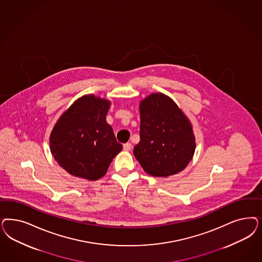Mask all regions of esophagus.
I'll use <instances>...</instances> for the list:
<instances>
[{
  "label": "esophagus",
  "instance_id": "34e87169",
  "mask_svg": "<svg viewBox=\"0 0 262 262\" xmlns=\"http://www.w3.org/2000/svg\"><path fill=\"white\" fill-rule=\"evenodd\" d=\"M131 148H132V144H130V143H126V144H123V150L130 151Z\"/></svg>",
  "mask_w": 262,
  "mask_h": 262
}]
</instances>
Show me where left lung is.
<instances>
[{"instance_id":"obj_1","label":"left lung","mask_w":262,"mask_h":262,"mask_svg":"<svg viewBox=\"0 0 262 262\" xmlns=\"http://www.w3.org/2000/svg\"><path fill=\"white\" fill-rule=\"evenodd\" d=\"M140 143L133 153L144 171L166 178L186 168L194 155L191 123L178 105L163 93H153L140 104Z\"/></svg>"}]
</instances>
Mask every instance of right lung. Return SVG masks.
<instances>
[{
  "label": "right lung",
  "instance_id": "obj_1",
  "mask_svg": "<svg viewBox=\"0 0 262 262\" xmlns=\"http://www.w3.org/2000/svg\"><path fill=\"white\" fill-rule=\"evenodd\" d=\"M110 102L84 95L74 102L54 127L50 149L70 174L89 180L102 178L122 149L106 121Z\"/></svg>",
  "mask_w": 262,
  "mask_h": 262
}]
</instances>
